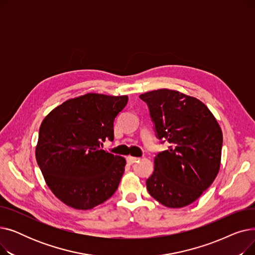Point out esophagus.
I'll list each match as a JSON object with an SVG mask.
<instances>
[{"label":"esophagus","instance_id":"1","mask_svg":"<svg viewBox=\"0 0 255 255\" xmlns=\"http://www.w3.org/2000/svg\"><path fill=\"white\" fill-rule=\"evenodd\" d=\"M139 160V158H137V157H133V156H128L127 157V162L129 163V164H133V163H135V162H137Z\"/></svg>","mask_w":255,"mask_h":255}]
</instances>
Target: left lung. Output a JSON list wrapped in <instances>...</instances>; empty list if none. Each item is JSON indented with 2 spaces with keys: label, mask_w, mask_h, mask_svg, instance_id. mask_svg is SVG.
Instances as JSON below:
<instances>
[{
  "label": "left lung",
  "mask_w": 255,
  "mask_h": 255,
  "mask_svg": "<svg viewBox=\"0 0 255 255\" xmlns=\"http://www.w3.org/2000/svg\"><path fill=\"white\" fill-rule=\"evenodd\" d=\"M149 106L159 139L170 146L154 158L146 189L167 208L192 204L216 179L221 164L222 131L216 118L195 97L160 89L139 96Z\"/></svg>",
  "instance_id": "8db88e82"
}]
</instances>
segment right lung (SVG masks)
Returning a JSON list of instances; mask_svg holds the SVG:
<instances>
[{
    "instance_id": "right-lung-1",
    "label": "right lung",
    "mask_w": 255,
    "mask_h": 255,
    "mask_svg": "<svg viewBox=\"0 0 255 255\" xmlns=\"http://www.w3.org/2000/svg\"><path fill=\"white\" fill-rule=\"evenodd\" d=\"M128 96L88 93L53 109L42 121L36 160L51 192L76 210H90L113 196L126 160L100 149L114 140V121Z\"/></svg>"
}]
</instances>
